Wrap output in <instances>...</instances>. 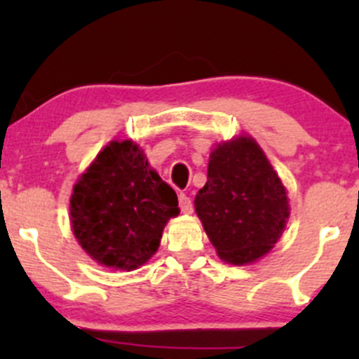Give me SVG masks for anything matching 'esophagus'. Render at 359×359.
Masks as SVG:
<instances>
[{"label": "esophagus", "mask_w": 359, "mask_h": 359, "mask_svg": "<svg viewBox=\"0 0 359 359\" xmlns=\"http://www.w3.org/2000/svg\"><path fill=\"white\" fill-rule=\"evenodd\" d=\"M179 205H180V210H182L184 213L193 212V201H191V198L187 196V194H184V193L179 194Z\"/></svg>", "instance_id": "esophagus-1"}]
</instances>
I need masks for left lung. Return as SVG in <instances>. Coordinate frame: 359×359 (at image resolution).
I'll return each mask as SVG.
<instances>
[{
    "mask_svg": "<svg viewBox=\"0 0 359 359\" xmlns=\"http://www.w3.org/2000/svg\"><path fill=\"white\" fill-rule=\"evenodd\" d=\"M194 206L217 255L243 266L259 260L283 234L290 215L287 189L248 135L219 144Z\"/></svg>",
    "mask_w": 359,
    "mask_h": 359,
    "instance_id": "left-lung-1",
    "label": "left lung"
}]
</instances>
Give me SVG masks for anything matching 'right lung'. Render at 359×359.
Here are the masks:
<instances>
[{
  "mask_svg": "<svg viewBox=\"0 0 359 359\" xmlns=\"http://www.w3.org/2000/svg\"><path fill=\"white\" fill-rule=\"evenodd\" d=\"M71 227L99 264L133 271L156 253L170 217L179 215L172 187L132 140H112L72 187Z\"/></svg>",
  "mask_w": 359,
  "mask_h": 359,
  "instance_id": "1",
  "label": "right lung"
}]
</instances>
